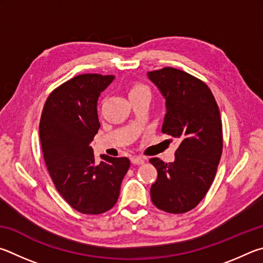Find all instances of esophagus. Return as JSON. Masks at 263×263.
<instances>
[{"label":"esophagus","mask_w":263,"mask_h":263,"mask_svg":"<svg viewBox=\"0 0 263 263\" xmlns=\"http://www.w3.org/2000/svg\"><path fill=\"white\" fill-rule=\"evenodd\" d=\"M130 162L134 165H142L144 164V159L142 157H139V156H134V157L130 158Z\"/></svg>","instance_id":"1"}]
</instances>
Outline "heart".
<instances>
[{
  "label": "heart",
  "mask_w": 263,
  "mask_h": 263,
  "mask_svg": "<svg viewBox=\"0 0 263 263\" xmlns=\"http://www.w3.org/2000/svg\"><path fill=\"white\" fill-rule=\"evenodd\" d=\"M129 97L135 96V95H141V93H149V89L142 83H134L129 87Z\"/></svg>",
  "instance_id": "1"
}]
</instances>
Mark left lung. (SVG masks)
Masks as SVG:
<instances>
[{
  "mask_svg": "<svg viewBox=\"0 0 263 263\" xmlns=\"http://www.w3.org/2000/svg\"><path fill=\"white\" fill-rule=\"evenodd\" d=\"M148 76L166 99L162 132L179 142L173 163L149 160L158 173L151 201L165 213L183 214L203 200L217 172L223 151L219 108L209 86L191 73L165 67Z\"/></svg>",
  "mask_w": 263,
  "mask_h": 263,
  "instance_id": "8db88e82",
  "label": "left lung"
}]
</instances>
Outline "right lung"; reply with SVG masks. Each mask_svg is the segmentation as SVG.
<instances>
[{
	"mask_svg": "<svg viewBox=\"0 0 263 263\" xmlns=\"http://www.w3.org/2000/svg\"><path fill=\"white\" fill-rule=\"evenodd\" d=\"M112 75L83 73L50 92L40 119L44 159L55 188L67 203L85 215L112 209L130 162L101 156L96 164L90 143L100 123L97 101Z\"/></svg>",
	"mask_w": 263,
	"mask_h": 263,
	"instance_id": "1",
	"label": "right lung"
}]
</instances>
